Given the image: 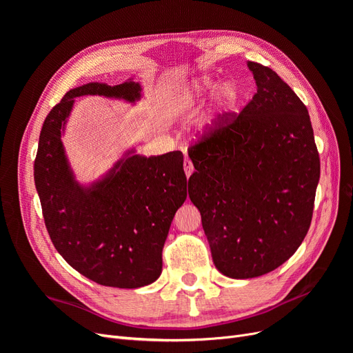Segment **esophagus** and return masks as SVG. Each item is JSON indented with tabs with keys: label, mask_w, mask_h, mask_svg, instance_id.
<instances>
[{
	"label": "esophagus",
	"mask_w": 353,
	"mask_h": 353,
	"mask_svg": "<svg viewBox=\"0 0 353 353\" xmlns=\"http://www.w3.org/2000/svg\"><path fill=\"white\" fill-rule=\"evenodd\" d=\"M193 170H194V166H193V163H191V160L185 159L184 160V172H185L187 178L191 176V174H193Z\"/></svg>",
	"instance_id": "1"
}]
</instances>
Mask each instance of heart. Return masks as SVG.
I'll list each match as a JSON object with an SVG mask.
<instances>
[{"instance_id":"1","label":"heart","mask_w":353,"mask_h":353,"mask_svg":"<svg viewBox=\"0 0 353 353\" xmlns=\"http://www.w3.org/2000/svg\"><path fill=\"white\" fill-rule=\"evenodd\" d=\"M216 83L218 79L212 77V74H203V77H199L185 83L184 87L178 88L176 92H174L172 99H170V109L175 112L188 109L190 105L200 101L208 92L215 88ZM240 100L241 88L237 82L225 81L219 83V87L215 91V97H213V112L205 123V130H215L222 117H225L237 109Z\"/></svg>"}]
</instances>
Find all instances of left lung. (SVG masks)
<instances>
[{"label": "left lung", "mask_w": 353, "mask_h": 353, "mask_svg": "<svg viewBox=\"0 0 353 353\" xmlns=\"http://www.w3.org/2000/svg\"><path fill=\"white\" fill-rule=\"evenodd\" d=\"M258 92L191 145L188 197L213 263L245 280L279 268L311 225L319 154L306 105L272 69L248 61Z\"/></svg>", "instance_id": "8db88e82"}]
</instances>
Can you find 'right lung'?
<instances>
[{
	"mask_svg": "<svg viewBox=\"0 0 353 353\" xmlns=\"http://www.w3.org/2000/svg\"><path fill=\"white\" fill-rule=\"evenodd\" d=\"M135 103L141 85L90 82L66 92L42 125L34 178L46 227L57 252L91 281L117 288L152 284L175 212L187 199L181 152L145 157L128 150L101 178L77 181L61 135L77 97Z\"/></svg>",
	"mask_w": 353,
	"mask_h": 353,
	"instance_id": "obj_1",
	"label": "right lung"
}]
</instances>
